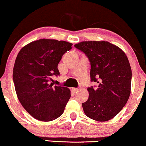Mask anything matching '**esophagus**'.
Returning <instances> with one entry per match:
<instances>
[{"instance_id": "34e87169", "label": "esophagus", "mask_w": 146, "mask_h": 146, "mask_svg": "<svg viewBox=\"0 0 146 146\" xmlns=\"http://www.w3.org/2000/svg\"><path fill=\"white\" fill-rule=\"evenodd\" d=\"M78 90H79L78 88H72V91L74 92V93H76V92H78Z\"/></svg>"}]
</instances>
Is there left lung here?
Returning <instances> with one entry per match:
<instances>
[{
	"label": "left lung",
	"instance_id": "8db88e82",
	"mask_svg": "<svg viewBox=\"0 0 146 146\" xmlns=\"http://www.w3.org/2000/svg\"><path fill=\"white\" fill-rule=\"evenodd\" d=\"M88 56L92 82L97 88H88L89 98L82 103L87 117L107 121L123 109L131 94V69L125 53L106 41H86L75 45Z\"/></svg>",
	"mask_w": 146,
	"mask_h": 146
}]
</instances>
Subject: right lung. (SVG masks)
<instances>
[{"instance_id":"1","label":"right lung","mask_w":146,"mask_h":146,"mask_svg":"<svg viewBox=\"0 0 146 146\" xmlns=\"http://www.w3.org/2000/svg\"><path fill=\"white\" fill-rule=\"evenodd\" d=\"M72 45L62 40L40 39L18 53L13 71L15 92L23 108L36 119L51 121L63 113L71 91L54 86L50 80L52 75H60L58 64Z\"/></svg>"}]
</instances>
